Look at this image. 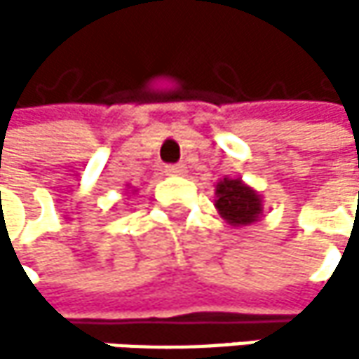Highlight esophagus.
Segmentation results:
<instances>
[{"instance_id":"esophagus-1","label":"esophagus","mask_w":359,"mask_h":359,"mask_svg":"<svg viewBox=\"0 0 359 359\" xmlns=\"http://www.w3.org/2000/svg\"><path fill=\"white\" fill-rule=\"evenodd\" d=\"M187 172V166L184 164H172V166H166V175L170 177H179V175H184Z\"/></svg>"}]
</instances>
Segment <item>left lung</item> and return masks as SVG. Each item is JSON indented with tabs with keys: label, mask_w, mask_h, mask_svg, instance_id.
I'll list each match as a JSON object with an SVG mask.
<instances>
[{
	"label": "left lung",
	"mask_w": 359,
	"mask_h": 359,
	"mask_svg": "<svg viewBox=\"0 0 359 359\" xmlns=\"http://www.w3.org/2000/svg\"><path fill=\"white\" fill-rule=\"evenodd\" d=\"M214 205L231 226H250L264 214L262 195L241 179L224 177L216 182Z\"/></svg>",
	"instance_id": "8db88e82"
}]
</instances>
